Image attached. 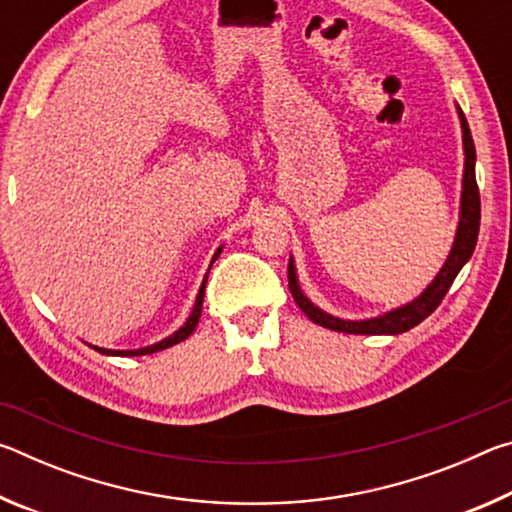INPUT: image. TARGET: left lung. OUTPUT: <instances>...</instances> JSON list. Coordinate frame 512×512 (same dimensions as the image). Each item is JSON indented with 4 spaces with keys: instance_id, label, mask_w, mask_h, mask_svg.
Masks as SVG:
<instances>
[{
    "instance_id": "left-lung-1",
    "label": "left lung",
    "mask_w": 512,
    "mask_h": 512,
    "mask_svg": "<svg viewBox=\"0 0 512 512\" xmlns=\"http://www.w3.org/2000/svg\"><path fill=\"white\" fill-rule=\"evenodd\" d=\"M458 112V121H461V133H463V183H461V210H458V225H456V235H454V244L449 255L445 259V264L440 266V271L436 277L427 284L418 298H413L411 302H406L402 307H395L386 314L372 316V318H361V320H350V318H339L327 314L325 309H320L314 305L305 293L300 289L298 282V271H296V262L293 257H289V289L291 296L296 300V305L305 311V316L309 320H314L316 325L334 329V332H343V334H402L409 332L411 327L420 325L424 318L433 314L440 302H443L445 293L452 287V282L456 280V275L461 268L467 264V259L472 257L476 239H479V221H481V201H479V187H476V176H474V164H476V151H474V142H472V133L470 126H467V119L463 115V110L456 106Z\"/></svg>"
}]
</instances>
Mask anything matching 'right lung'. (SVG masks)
I'll return each instance as SVG.
<instances>
[{
    "label": "right lung",
    "instance_id": "add662e5",
    "mask_svg": "<svg viewBox=\"0 0 512 512\" xmlns=\"http://www.w3.org/2000/svg\"><path fill=\"white\" fill-rule=\"evenodd\" d=\"M221 250H223V246L214 253L212 262H210V268H212V264L216 262V257L221 255ZM210 268H207V273H210ZM205 282H207V275L203 277L201 289H198V293H196V302H194L192 314H189L185 323L180 325V327L176 329V332L169 334L167 339H162V341L153 343V345H146V348H137V350H108V348H99V345H90V343H88V345H90L92 350H97V352H101V354H106V357H142V354H153V352L167 350V348H171V345H176V343H180V341H185L187 336L192 334L194 329H196V325H198V318H201V311H203V296H205Z\"/></svg>",
    "mask_w": 512,
    "mask_h": 512
}]
</instances>
